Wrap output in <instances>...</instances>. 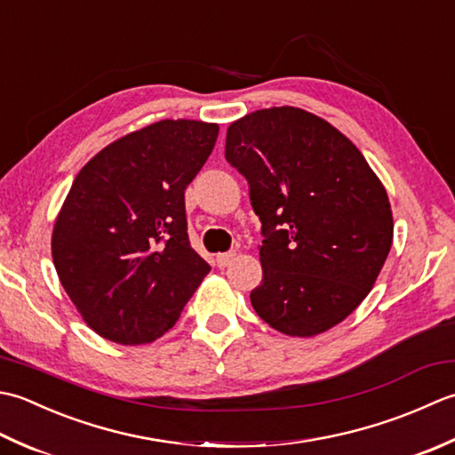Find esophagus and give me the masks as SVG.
Segmentation results:
<instances>
[{
	"mask_svg": "<svg viewBox=\"0 0 455 455\" xmlns=\"http://www.w3.org/2000/svg\"><path fill=\"white\" fill-rule=\"evenodd\" d=\"M234 259H235V251L220 253V255L216 257V263H218V267H220V268H224V267H228L231 261H234Z\"/></svg>",
	"mask_w": 455,
	"mask_h": 455,
	"instance_id": "34e87169",
	"label": "esophagus"
}]
</instances>
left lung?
<instances>
[{"instance_id":"obj_1","label":"left lung","mask_w":455,"mask_h":455,"mask_svg":"<svg viewBox=\"0 0 455 455\" xmlns=\"http://www.w3.org/2000/svg\"><path fill=\"white\" fill-rule=\"evenodd\" d=\"M226 159L263 226L259 318L299 338L346 320L393 245L391 202L365 156L326 119L283 106L231 124Z\"/></svg>"}]
</instances>
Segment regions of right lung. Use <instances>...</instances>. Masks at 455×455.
I'll return each mask as SVG.
<instances>
[{"mask_svg":"<svg viewBox=\"0 0 455 455\" xmlns=\"http://www.w3.org/2000/svg\"><path fill=\"white\" fill-rule=\"evenodd\" d=\"M218 132V124L163 119L104 147L74 179L54 221L52 261L101 338L151 344L210 273L190 247L184 190Z\"/></svg>","mask_w":455,"mask_h":455,"instance_id":"right-lung-1","label":"right lung"}]
</instances>
